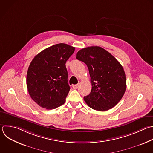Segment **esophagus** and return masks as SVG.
Masks as SVG:
<instances>
[{"label":"esophagus","mask_w":153,"mask_h":153,"mask_svg":"<svg viewBox=\"0 0 153 153\" xmlns=\"http://www.w3.org/2000/svg\"><path fill=\"white\" fill-rule=\"evenodd\" d=\"M79 84H77V85H74L73 86V88L74 89H77V88H79Z\"/></svg>","instance_id":"obj_1"}]
</instances>
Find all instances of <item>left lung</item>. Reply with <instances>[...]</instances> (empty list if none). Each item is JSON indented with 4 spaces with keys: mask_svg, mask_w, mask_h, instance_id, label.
<instances>
[{
    "mask_svg": "<svg viewBox=\"0 0 153 153\" xmlns=\"http://www.w3.org/2000/svg\"><path fill=\"white\" fill-rule=\"evenodd\" d=\"M76 58L87 65L91 77V91L83 98L88 106L98 111H108L116 106L126 89V74L121 64L98 46L80 50Z\"/></svg>",
    "mask_w": 153,
    "mask_h": 153,
    "instance_id": "1",
    "label": "left lung"
}]
</instances>
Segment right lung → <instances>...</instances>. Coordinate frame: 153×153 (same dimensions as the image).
Wrapping results in <instances>:
<instances>
[{
    "instance_id": "right-lung-1",
    "label": "right lung",
    "mask_w": 153,
    "mask_h": 153,
    "mask_svg": "<svg viewBox=\"0 0 153 153\" xmlns=\"http://www.w3.org/2000/svg\"><path fill=\"white\" fill-rule=\"evenodd\" d=\"M75 47L60 43L49 47L35 56L28 68L27 88L39 106L54 109L65 102L70 87L65 63Z\"/></svg>"
}]
</instances>
